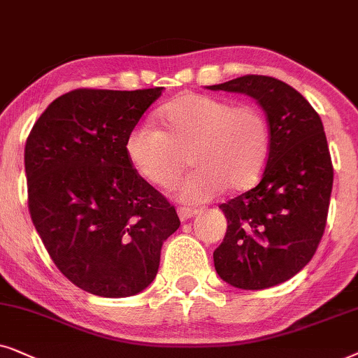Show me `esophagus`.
Here are the masks:
<instances>
[{
  "label": "esophagus",
  "mask_w": 358,
  "mask_h": 358,
  "mask_svg": "<svg viewBox=\"0 0 358 358\" xmlns=\"http://www.w3.org/2000/svg\"><path fill=\"white\" fill-rule=\"evenodd\" d=\"M196 214H198V209L178 208V217H180V221H182V222L188 221V219H192L193 216H196Z\"/></svg>",
  "instance_id": "1"
}]
</instances>
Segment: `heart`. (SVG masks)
I'll use <instances>...</instances> for the list:
<instances>
[{
    "label": "heart",
    "instance_id": "1",
    "mask_svg": "<svg viewBox=\"0 0 358 358\" xmlns=\"http://www.w3.org/2000/svg\"><path fill=\"white\" fill-rule=\"evenodd\" d=\"M164 131L139 124L129 132L126 152L147 182L170 187L187 165L194 169L175 188L180 201L196 204L224 188L237 193L254 187L271 149L270 124L257 106L185 93L159 109Z\"/></svg>",
    "mask_w": 358,
    "mask_h": 358
}]
</instances>
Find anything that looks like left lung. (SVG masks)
Listing matches in <instances>:
<instances>
[{
    "instance_id": "8db88e82",
    "label": "left lung",
    "mask_w": 358,
    "mask_h": 358,
    "mask_svg": "<svg viewBox=\"0 0 358 358\" xmlns=\"http://www.w3.org/2000/svg\"><path fill=\"white\" fill-rule=\"evenodd\" d=\"M208 90L257 99L271 132L260 183L219 206L227 232L214 268L236 288L275 287L308 265L326 227L334 170L322 121L301 93L271 76L245 75Z\"/></svg>"
}]
</instances>
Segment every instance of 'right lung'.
Returning <instances> with one entry per match:
<instances>
[{"label":"right lung","mask_w":358,"mask_h":358,"mask_svg":"<svg viewBox=\"0 0 358 358\" xmlns=\"http://www.w3.org/2000/svg\"><path fill=\"white\" fill-rule=\"evenodd\" d=\"M164 88L75 90L52 101L24 149L29 213L71 283L127 298L154 282L175 208L132 166L126 141Z\"/></svg>","instance_id":"add662e5"}]
</instances>
